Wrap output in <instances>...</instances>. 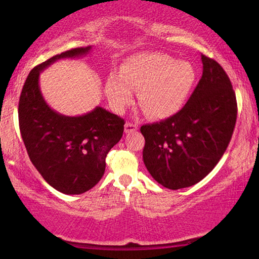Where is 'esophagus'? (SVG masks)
<instances>
[{"mask_svg": "<svg viewBox=\"0 0 259 259\" xmlns=\"http://www.w3.org/2000/svg\"><path fill=\"white\" fill-rule=\"evenodd\" d=\"M138 129V125L137 124H134V123H130V122H126L124 124V133L125 134H131L134 133Z\"/></svg>", "mask_w": 259, "mask_h": 259, "instance_id": "esophagus-1", "label": "esophagus"}]
</instances>
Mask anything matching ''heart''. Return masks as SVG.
I'll return each mask as SVG.
<instances>
[{
    "label": "heart",
    "instance_id": "heart-1",
    "mask_svg": "<svg viewBox=\"0 0 259 259\" xmlns=\"http://www.w3.org/2000/svg\"><path fill=\"white\" fill-rule=\"evenodd\" d=\"M196 72L190 61L176 60L163 52H142L131 56L112 72L105 83L111 107L122 113L137 90L140 108L151 119H165L176 114L195 84Z\"/></svg>",
    "mask_w": 259,
    "mask_h": 259
}]
</instances>
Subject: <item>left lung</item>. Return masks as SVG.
<instances>
[{"instance_id": "left-lung-1", "label": "left lung", "mask_w": 259, "mask_h": 259, "mask_svg": "<svg viewBox=\"0 0 259 259\" xmlns=\"http://www.w3.org/2000/svg\"><path fill=\"white\" fill-rule=\"evenodd\" d=\"M202 77L181 111L145 124L143 160L169 190L190 187L207 176L226 151L236 122L235 94L216 60L201 55Z\"/></svg>"}]
</instances>
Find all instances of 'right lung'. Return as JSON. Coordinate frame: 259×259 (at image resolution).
<instances>
[{
    "label": "right lung",
    "instance_id": "obj_1",
    "mask_svg": "<svg viewBox=\"0 0 259 259\" xmlns=\"http://www.w3.org/2000/svg\"><path fill=\"white\" fill-rule=\"evenodd\" d=\"M91 48L65 51L34 67L19 99V128L29 159L45 181L64 194L93 188L105 172L107 153L123 135L124 120L103 107L66 116L52 109L42 96L41 72L59 59L85 56Z\"/></svg>",
    "mask_w": 259,
    "mask_h": 259
}]
</instances>
